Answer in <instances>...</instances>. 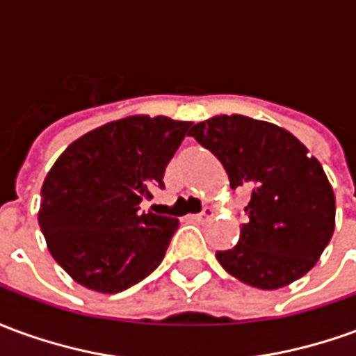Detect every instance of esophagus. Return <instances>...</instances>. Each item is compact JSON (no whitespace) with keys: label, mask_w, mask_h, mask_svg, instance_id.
<instances>
[{"label":"esophagus","mask_w":356,"mask_h":356,"mask_svg":"<svg viewBox=\"0 0 356 356\" xmlns=\"http://www.w3.org/2000/svg\"><path fill=\"white\" fill-rule=\"evenodd\" d=\"M211 217H213V209H211V208H204L200 211V213H198V216L194 217V219H196L198 223H204V221H208V219H211Z\"/></svg>","instance_id":"1"}]
</instances>
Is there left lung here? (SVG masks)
<instances>
[{"label":"left lung","instance_id":"obj_1","mask_svg":"<svg viewBox=\"0 0 356 356\" xmlns=\"http://www.w3.org/2000/svg\"><path fill=\"white\" fill-rule=\"evenodd\" d=\"M221 162L250 202L238 244L217 252L240 282L276 290L307 275L334 232L336 198L316 158L291 133L254 118L216 116L188 133Z\"/></svg>","mask_w":356,"mask_h":356}]
</instances>
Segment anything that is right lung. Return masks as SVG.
<instances>
[{
    "instance_id": "right-lung-1",
    "label": "right lung",
    "mask_w": 356,
    "mask_h": 356,
    "mask_svg": "<svg viewBox=\"0 0 356 356\" xmlns=\"http://www.w3.org/2000/svg\"><path fill=\"white\" fill-rule=\"evenodd\" d=\"M191 122L131 116L74 140L42 186L40 229L51 255L81 286L118 293L162 263L179 221L139 211Z\"/></svg>"
}]
</instances>
